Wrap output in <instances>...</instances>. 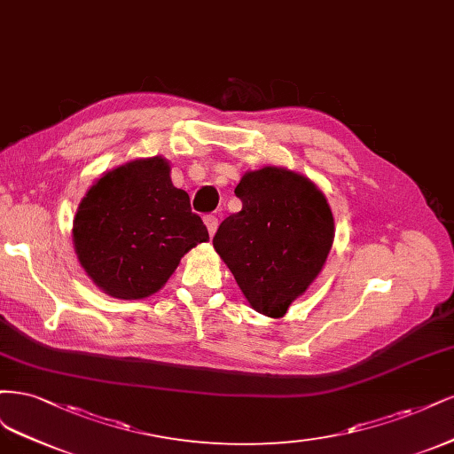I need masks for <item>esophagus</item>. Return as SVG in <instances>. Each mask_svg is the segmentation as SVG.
I'll return each mask as SVG.
<instances>
[{"label":"esophagus","instance_id":"1","mask_svg":"<svg viewBox=\"0 0 454 454\" xmlns=\"http://www.w3.org/2000/svg\"><path fill=\"white\" fill-rule=\"evenodd\" d=\"M203 223H206V226L209 230V236H215V231L218 228V218L215 215H206L203 216Z\"/></svg>","mask_w":454,"mask_h":454}]
</instances>
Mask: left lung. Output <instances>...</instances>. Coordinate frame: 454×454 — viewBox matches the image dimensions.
<instances>
[{
	"instance_id": "obj_1",
	"label": "left lung",
	"mask_w": 454,
	"mask_h": 454,
	"mask_svg": "<svg viewBox=\"0 0 454 454\" xmlns=\"http://www.w3.org/2000/svg\"><path fill=\"white\" fill-rule=\"evenodd\" d=\"M236 196L243 207L218 226L215 251L258 313L285 317L328 258V201L309 179L271 166L245 173Z\"/></svg>"
}]
</instances>
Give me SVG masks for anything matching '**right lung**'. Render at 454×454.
Listing matches in <instances>:
<instances>
[{
  "mask_svg": "<svg viewBox=\"0 0 454 454\" xmlns=\"http://www.w3.org/2000/svg\"><path fill=\"white\" fill-rule=\"evenodd\" d=\"M209 241L164 158L134 160L98 179L73 221L81 266L109 296L154 294L198 243Z\"/></svg>",
  "mask_w": 454,
  "mask_h": 454,
  "instance_id": "obj_1",
  "label": "right lung"
}]
</instances>
